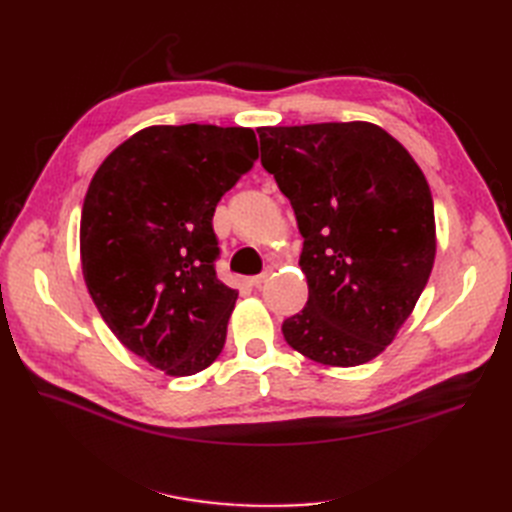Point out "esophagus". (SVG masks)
Masks as SVG:
<instances>
[{
  "label": "esophagus",
  "mask_w": 512,
  "mask_h": 512,
  "mask_svg": "<svg viewBox=\"0 0 512 512\" xmlns=\"http://www.w3.org/2000/svg\"><path fill=\"white\" fill-rule=\"evenodd\" d=\"M267 280H269V271L260 273V275H254V277H250V280H247V284L254 286V288H262V284H265Z\"/></svg>",
  "instance_id": "34e87169"
}]
</instances>
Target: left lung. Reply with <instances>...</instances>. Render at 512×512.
<instances>
[{
    "label": "left lung",
    "mask_w": 512,
    "mask_h": 512,
    "mask_svg": "<svg viewBox=\"0 0 512 512\" xmlns=\"http://www.w3.org/2000/svg\"><path fill=\"white\" fill-rule=\"evenodd\" d=\"M260 162L303 237L309 299L282 324L290 348L331 367L386 350L436 258L433 198L421 166L369 121L265 126Z\"/></svg>",
    "instance_id": "left-lung-1"
}]
</instances>
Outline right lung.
Instances as JSON below:
<instances>
[{
  "label": "right lung",
  "instance_id": "obj_1",
  "mask_svg": "<svg viewBox=\"0 0 512 512\" xmlns=\"http://www.w3.org/2000/svg\"><path fill=\"white\" fill-rule=\"evenodd\" d=\"M258 158L252 128L149 126L96 170L81 215V267L100 316L166 376L218 359L237 290L215 275L220 198Z\"/></svg>",
  "mask_w": 512,
  "mask_h": 512
}]
</instances>
